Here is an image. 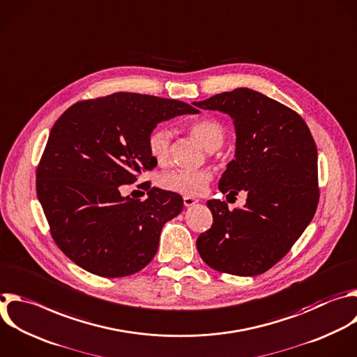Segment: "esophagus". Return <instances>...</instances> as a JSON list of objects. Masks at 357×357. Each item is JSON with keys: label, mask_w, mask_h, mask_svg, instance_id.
Wrapping results in <instances>:
<instances>
[{"label": "esophagus", "mask_w": 357, "mask_h": 357, "mask_svg": "<svg viewBox=\"0 0 357 357\" xmlns=\"http://www.w3.org/2000/svg\"><path fill=\"white\" fill-rule=\"evenodd\" d=\"M197 202H199L197 199H193V197H190V196H185V197H183V204H185V207H190V206L196 204Z\"/></svg>", "instance_id": "obj_1"}]
</instances>
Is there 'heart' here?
Returning a JSON list of instances; mask_svg holds the SVG:
<instances>
[{
    "instance_id": "heart-1",
    "label": "heart",
    "mask_w": 357,
    "mask_h": 357,
    "mask_svg": "<svg viewBox=\"0 0 357 357\" xmlns=\"http://www.w3.org/2000/svg\"><path fill=\"white\" fill-rule=\"evenodd\" d=\"M190 136L206 150L214 151L220 149L224 143L225 130L224 126L211 117H204L193 122L189 126ZM171 132L168 129H155L149 137V150L151 157L158 162H165L169 155L171 146ZM211 181V174L206 169L203 171H169L161 176V186L167 190L176 192L186 196L202 195L208 182Z\"/></svg>"
}]
</instances>
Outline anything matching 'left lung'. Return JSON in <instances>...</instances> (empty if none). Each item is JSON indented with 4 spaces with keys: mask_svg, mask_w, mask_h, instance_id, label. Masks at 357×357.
Masks as SVG:
<instances>
[{
    "mask_svg": "<svg viewBox=\"0 0 357 357\" xmlns=\"http://www.w3.org/2000/svg\"><path fill=\"white\" fill-rule=\"evenodd\" d=\"M193 103L232 119L235 158L218 189L228 195L247 192L244 207L232 211L225 202H207L213 225L199 235L197 251L218 272L261 275L290 251L315 214V142L300 114L251 88Z\"/></svg>",
    "mask_w": 357,
    "mask_h": 357,
    "instance_id": "obj_1",
    "label": "left lung"
}]
</instances>
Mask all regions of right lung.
Instances as JSON below:
<instances>
[{
    "instance_id": "add662e5",
    "label": "right lung",
    "mask_w": 357,
    "mask_h": 357,
    "mask_svg": "<svg viewBox=\"0 0 357 357\" xmlns=\"http://www.w3.org/2000/svg\"><path fill=\"white\" fill-rule=\"evenodd\" d=\"M199 113L182 100L117 92L68 107L54 123L36 172V192L53 240L79 268L123 278L147 266L181 195L151 188L147 199L121 186L157 161L149 137L158 123ZM150 188V186H149Z\"/></svg>"
}]
</instances>
